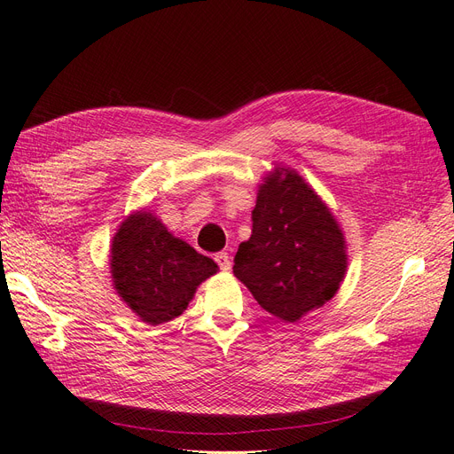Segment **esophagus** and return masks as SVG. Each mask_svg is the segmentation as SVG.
<instances>
[{
	"label": "esophagus",
	"instance_id": "obj_1",
	"mask_svg": "<svg viewBox=\"0 0 454 454\" xmlns=\"http://www.w3.org/2000/svg\"><path fill=\"white\" fill-rule=\"evenodd\" d=\"M215 263L219 265V269H222V270H229L231 269V257H229V254L227 252H219L215 255Z\"/></svg>",
	"mask_w": 454,
	"mask_h": 454
}]
</instances>
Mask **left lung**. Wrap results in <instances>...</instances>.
<instances>
[{"instance_id": "left-lung-1", "label": "left lung", "mask_w": 454, "mask_h": 454, "mask_svg": "<svg viewBox=\"0 0 454 454\" xmlns=\"http://www.w3.org/2000/svg\"><path fill=\"white\" fill-rule=\"evenodd\" d=\"M252 222L232 272L267 312L294 324L339 292L348 267L345 235L303 176L274 167L259 184Z\"/></svg>"}]
</instances>
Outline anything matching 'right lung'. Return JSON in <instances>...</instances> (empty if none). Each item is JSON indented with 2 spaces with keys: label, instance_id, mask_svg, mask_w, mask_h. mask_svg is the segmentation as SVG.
<instances>
[{
  "label": "right lung",
  "instance_id": "1",
  "mask_svg": "<svg viewBox=\"0 0 454 454\" xmlns=\"http://www.w3.org/2000/svg\"><path fill=\"white\" fill-rule=\"evenodd\" d=\"M109 269L122 303L151 325L180 316L197 287L219 270L149 210H136L119 225L109 248Z\"/></svg>",
  "mask_w": 454,
  "mask_h": 454
}]
</instances>
